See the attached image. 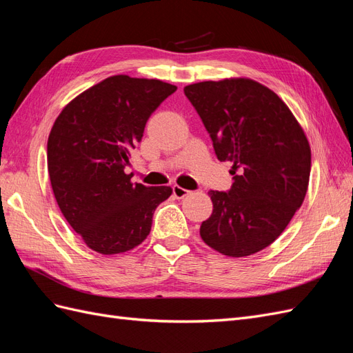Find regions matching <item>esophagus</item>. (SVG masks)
I'll return each instance as SVG.
<instances>
[{"mask_svg": "<svg viewBox=\"0 0 353 353\" xmlns=\"http://www.w3.org/2000/svg\"><path fill=\"white\" fill-rule=\"evenodd\" d=\"M172 193H174V196H175L176 199H184L185 196L190 194V191L185 190V188H183V187H179V185H174V187H172Z\"/></svg>", "mask_w": 353, "mask_h": 353, "instance_id": "1", "label": "esophagus"}]
</instances>
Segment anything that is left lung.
<instances>
[{"mask_svg": "<svg viewBox=\"0 0 353 353\" xmlns=\"http://www.w3.org/2000/svg\"><path fill=\"white\" fill-rule=\"evenodd\" d=\"M184 92L209 132L221 162L230 160L228 191H209L213 210L200 236L216 252L243 258L268 248L302 206L311 147L285 103L262 83L206 81Z\"/></svg>", "mask_w": 353, "mask_h": 353, "instance_id": "obj_1", "label": "left lung"}]
</instances>
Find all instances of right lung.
Returning <instances> with one entry per match:
<instances>
[{"label":"right lung","mask_w":353,"mask_h":353,"mask_svg":"<svg viewBox=\"0 0 353 353\" xmlns=\"http://www.w3.org/2000/svg\"><path fill=\"white\" fill-rule=\"evenodd\" d=\"M176 91L159 79L116 74L61 110L51 128L47 163L52 193L90 249L116 254L141 244L170 187L132 184L126 174L148 117Z\"/></svg>","instance_id":"obj_1"}]
</instances>
